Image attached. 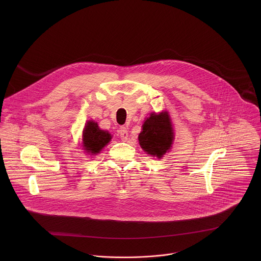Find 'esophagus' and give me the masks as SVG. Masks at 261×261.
<instances>
[{"label": "esophagus", "instance_id": "1", "mask_svg": "<svg viewBox=\"0 0 261 261\" xmlns=\"http://www.w3.org/2000/svg\"><path fill=\"white\" fill-rule=\"evenodd\" d=\"M117 134L118 136L120 137V140L125 142L127 140V137H128V132H127V128L125 126H121L119 127V129L117 130Z\"/></svg>", "mask_w": 261, "mask_h": 261}]
</instances>
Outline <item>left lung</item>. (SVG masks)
Returning a JSON list of instances; mask_svg holds the SVG:
<instances>
[{"label":"left lung","instance_id":"8db88e82","mask_svg":"<svg viewBox=\"0 0 261 261\" xmlns=\"http://www.w3.org/2000/svg\"><path fill=\"white\" fill-rule=\"evenodd\" d=\"M142 127L139 135L141 148L152 156L161 159L172 148L174 142V129L169 113H150Z\"/></svg>","mask_w":261,"mask_h":261}]
</instances>
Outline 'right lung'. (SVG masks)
<instances>
[{
  "label": "right lung",
  "mask_w": 261,
  "mask_h": 261,
  "mask_svg": "<svg viewBox=\"0 0 261 261\" xmlns=\"http://www.w3.org/2000/svg\"><path fill=\"white\" fill-rule=\"evenodd\" d=\"M112 140L109 132L102 130L98 127L97 122L88 120L82 132V147L89 154L99 153Z\"/></svg>",
  "instance_id": "obj_1"
}]
</instances>
